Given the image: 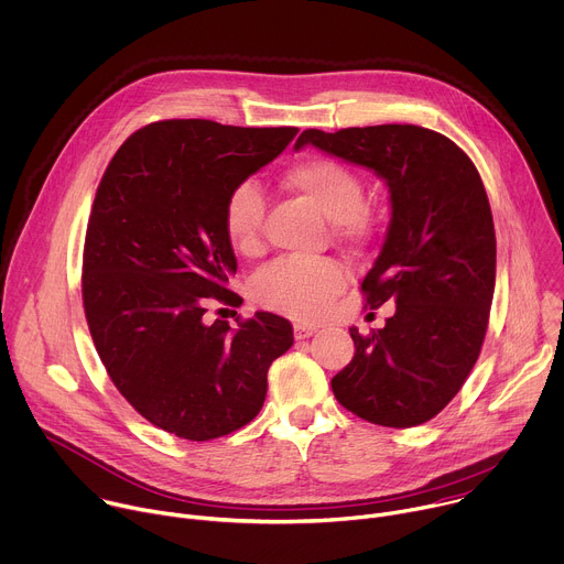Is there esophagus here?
<instances>
[{
	"mask_svg": "<svg viewBox=\"0 0 564 564\" xmlns=\"http://www.w3.org/2000/svg\"><path fill=\"white\" fill-rule=\"evenodd\" d=\"M313 333H317V326H315V324H306V322H295V324H293L295 340H304V337H311Z\"/></svg>",
	"mask_w": 564,
	"mask_h": 564,
	"instance_id": "obj_1",
	"label": "esophagus"
}]
</instances>
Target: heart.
Instances as JSON below:
<instances>
[{"label":"heart","mask_w":564,"mask_h":564,"mask_svg":"<svg viewBox=\"0 0 564 564\" xmlns=\"http://www.w3.org/2000/svg\"><path fill=\"white\" fill-rule=\"evenodd\" d=\"M282 184L330 219V234L351 249L369 247L378 236V217L362 204L365 184L343 162L330 158H306L282 175ZM264 197L253 182L238 184L224 202V234L242 256L262 247ZM345 269L330 258L300 260L278 258L251 282L253 300L275 313L311 319L343 291Z\"/></svg>","instance_id":"heart-1"}]
</instances>
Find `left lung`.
Here are the masks:
<instances>
[{
  "mask_svg": "<svg viewBox=\"0 0 564 564\" xmlns=\"http://www.w3.org/2000/svg\"><path fill=\"white\" fill-rule=\"evenodd\" d=\"M367 166L391 193V224L362 280L371 308L395 302L384 328H351L354 360L330 380L345 409L393 429L435 417L469 378L489 324L496 231L485 184L448 138L413 127L304 131L295 149Z\"/></svg>",
  "mask_w": 564,
  "mask_h": 564,
  "instance_id": "obj_1",
  "label": "left lung"
}]
</instances>
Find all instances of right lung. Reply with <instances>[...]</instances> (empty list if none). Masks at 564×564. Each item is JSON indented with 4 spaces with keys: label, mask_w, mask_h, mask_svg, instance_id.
Returning <instances> with one entry per match:
<instances>
[{
    "label": "right lung",
    "mask_w": 564,
    "mask_h": 564,
    "mask_svg": "<svg viewBox=\"0 0 564 564\" xmlns=\"http://www.w3.org/2000/svg\"><path fill=\"white\" fill-rule=\"evenodd\" d=\"M295 127L242 129L164 120L112 155L95 193L82 262V300L97 356L151 424L193 442L249 424L267 373L293 345L289 319L204 322L206 304L238 306V271L224 202L275 160Z\"/></svg>",
    "instance_id": "1"
}]
</instances>
